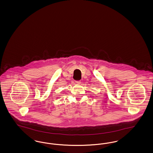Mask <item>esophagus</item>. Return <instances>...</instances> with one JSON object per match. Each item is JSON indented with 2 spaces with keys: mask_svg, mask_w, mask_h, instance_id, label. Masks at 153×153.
<instances>
[{
  "mask_svg": "<svg viewBox=\"0 0 153 153\" xmlns=\"http://www.w3.org/2000/svg\"><path fill=\"white\" fill-rule=\"evenodd\" d=\"M75 82H76V83L77 84H80V83H81V81H76Z\"/></svg>",
  "mask_w": 153,
  "mask_h": 153,
  "instance_id": "obj_1",
  "label": "esophagus"
}]
</instances>
